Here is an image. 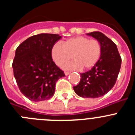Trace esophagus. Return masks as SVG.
<instances>
[{
    "label": "esophagus",
    "instance_id": "esophagus-1",
    "mask_svg": "<svg viewBox=\"0 0 135 135\" xmlns=\"http://www.w3.org/2000/svg\"><path fill=\"white\" fill-rule=\"evenodd\" d=\"M64 73H65V76H68V75H69V74H70L71 73V72H70V71H65V72H64Z\"/></svg>",
    "mask_w": 135,
    "mask_h": 135
}]
</instances>
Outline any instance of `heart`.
Masks as SVG:
<instances>
[{"label":"heart","instance_id":"1","mask_svg":"<svg viewBox=\"0 0 135 135\" xmlns=\"http://www.w3.org/2000/svg\"><path fill=\"white\" fill-rule=\"evenodd\" d=\"M101 54V45L96 39L77 36L62 44L56 42L51 49V56L58 66L64 67L71 60L74 61L65 66L74 70H89L95 66Z\"/></svg>","mask_w":135,"mask_h":135}]
</instances>
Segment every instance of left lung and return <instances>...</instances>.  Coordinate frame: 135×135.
<instances>
[{
  "mask_svg": "<svg viewBox=\"0 0 135 135\" xmlns=\"http://www.w3.org/2000/svg\"><path fill=\"white\" fill-rule=\"evenodd\" d=\"M99 40L101 54L95 66L80 74L81 79L74 90L84 98H97L103 96L114 87L121 68L122 59L116 45L100 32L86 34Z\"/></svg>",
  "mask_w": 135,
  "mask_h": 135,
  "instance_id": "left-lung-1",
  "label": "left lung"
}]
</instances>
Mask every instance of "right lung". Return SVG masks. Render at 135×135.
<instances>
[{"label":"right lung","instance_id":"add662e5","mask_svg":"<svg viewBox=\"0 0 135 135\" xmlns=\"http://www.w3.org/2000/svg\"><path fill=\"white\" fill-rule=\"evenodd\" d=\"M61 38L58 34H40L21 42L13 61V74L21 93L32 101L51 99L56 82L65 74L51 56L53 45Z\"/></svg>","mask_w":135,"mask_h":135}]
</instances>
